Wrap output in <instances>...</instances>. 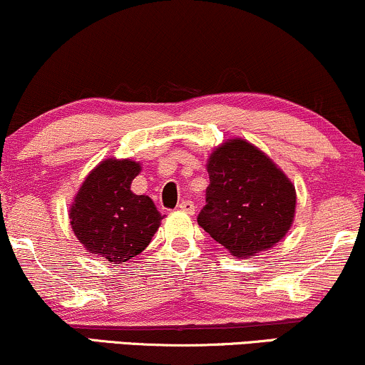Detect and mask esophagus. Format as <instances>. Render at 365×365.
<instances>
[{
	"mask_svg": "<svg viewBox=\"0 0 365 365\" xmlns=\"http://www.w3.org/2000/svg\"><path fill=\"white\" fill-rule=\"evenodd\" d=\"M178 209L182 210V212H187V214H190V215L195 214V205H193V202H190V200L180 202Z\"/></svg>",
	"mask_w": 365,
	"mask_h": 365,
	"instance_id": "1",
	"label": "esophagus"
}]
</instances>
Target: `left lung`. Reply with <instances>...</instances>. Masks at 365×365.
Masks as SVG:
<instances>
[{
	"instance_id": "1",
	"label": "left lung",
	"mask_w": 365,
	"mask_h": 365,
	"mask_svg": "<svg viewBox=\"0 0 365 365\" xmlns=\"http://www.w3.org/2000/svg\"><path fill=\"white\" fill-rule=\"evenodd\" d=\"M210 183L197 222L230 255L251 257L286 236L297 190L273 160L242 138L224 141L207 160Z\"/></svg>"
}]
</instances>
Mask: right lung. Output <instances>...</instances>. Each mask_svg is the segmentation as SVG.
<instances>
[{
    "label": "right lung",
    "instance_id": "obj_1",
    "mask_svg": "<svg viewBox=\"0 0 365 365\" xmlns=\"http://www.w3.org/2000/svg\"><path fill=\"white\" fill-rule=\"evenodd\" d=\"M141 165L108 158L91 170L68 207L71 227L91 255L123 264L151 242L163 215L148 195H136L131 183Z\"/></svg>",
    "mask_w": 365,
    "mask_h": 365
}]
</instances>
